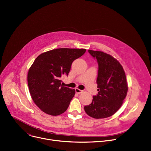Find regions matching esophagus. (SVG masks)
Wrapping results in <instances>:
<instances>
[{"label":"esophagus","instance_id":"34e87169","mask_svg":"<svg viewBox=\"0 0 151 151\" xmlns=\"http://www.w3.org/2000/svg\"><path fill=\"white\" fill-rule=\"evenodd\" d=\"M75 91H76V93H81L82 92H83V90H80L78 88H76Z\"/></svg>","mask_w":151,"mask_h":151}]
</instances>
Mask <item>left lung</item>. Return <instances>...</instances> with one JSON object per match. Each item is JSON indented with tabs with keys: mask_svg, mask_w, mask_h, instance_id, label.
Masks as SVG:
<instances>
[{
	"mask_svg": "<svg viewBox=\"0 0 151 151\" xmlns=\"http://www.w3.org/2000/svg\"><path fill=\"white\" fill-rule=\"evenodd\" d=\"M88 52L98 64V93L93 96L91 104L84 106V110L88 116L96 119L107 118L118 111L127 95L126 74L121 64L111 55L90 50Z\"/></svg>",
	"mask_w": 151,
	"mask_h": 151,
	"instance_id": "left-lung-1",
	"label": "left lung"
}]
</instances>
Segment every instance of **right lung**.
I'll list each match as a JSON object with an SVG mask.
<instances>
[{
    "instance_id": "right-lung-1",
    "label": "right lung",
    "mask_w": 151,
    "mask_h": 151,
    "mask_svg": "<svg viewBox=\"0 0 151 151\" xmlns=\"http://www.w3.org/2000/svg\"><path fill=\"white\" fill-rule=\"evenodd\" d=\"M83 48H57L39 55L27 75L29 93L36 105L47 114L57 116L68 107L75 90L61 84L74 60L83 56Z\"/></svg>"
}]
</instances>
